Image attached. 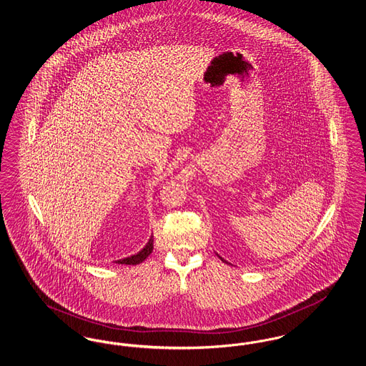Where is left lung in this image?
I'll list each match as a JSON object with an SVG mask.
<instances>
[{
    "mask_svg": "<svg viewBox=\"0 0 366 366\" xmlns=\"http://www.w3.org/2000/svg\"><path fill=\"white\" fill-rule=\"evenodd\" d=\"M218 257H219V255H218ZM219 258H221V257H219ZM221 261L225 262V263H227V262L225 261V259H224V258H221Z\"/></svg>",
    "mask_w": 366,
    "mask_h": 366,
    "instance_id": "left-lung-1",
    "label": "left lung"
}]
</instances>
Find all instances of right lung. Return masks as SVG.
<instances>
[{
    "instance_id": "1",
    "label": "right lung",
    "mask_w": 366,
    "mask_h": 366,
    "mask_svg": "<svg viewBox=\"0 0 366 366\" xmlns=\"http://www.w3.org/2000/svg\"><path fill=\"white\" fill-rule=\"evenodd\" d=\"M152 249H154V236H151L148 244L139 252H137L136 255L127 257L124 259H119V261H117V263H121V264H139L141 262L145 261L148 255H151Z\"/></svg>"
}]
</instances>
